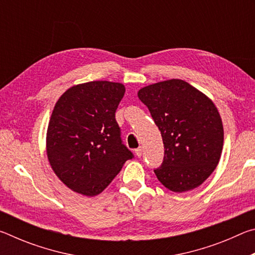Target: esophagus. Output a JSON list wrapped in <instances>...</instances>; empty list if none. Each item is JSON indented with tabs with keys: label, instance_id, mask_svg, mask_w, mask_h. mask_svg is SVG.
Instances as JSON below:
<instances>
[{
	"label": "esophagus",
	"instance_id": "esophagus-1",
	"mask_svg": "<svg viewBox=\"0 0 255 255\" xmlns=\"http://www.w3.org/2000/svg\"><path fill=\"white\" fill-rule=\"evenodd\" d=\"M135 154H136V156L140 157V156H141V154H143V149H141V147H138V148H136V149H135Z\"/></svg>",
	"mask_w": 255,
	"mask_h": 255
}]
</instances>
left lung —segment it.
I'll list each match as a JSON object with an SVG mask.
<instances>
[{
    "instance_id": "8db88e82",
    "label": "left lung",
    "mask_w": 255,
    "mask_h": 255,
    "mask_svg": "<svg viewBox=\"0 0 255 255\" xmlns=\"http://www.w3.org/2000/svg\"><path fill=\"white\" fill-rule=\"evenodd\" d=\"M138 98L161 131L164 157L154 169L164 187L185 192L204 182L221 158L224 129L213 101L182 80L145 86Z\"/></svg>"
}]
</instances>
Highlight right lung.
Here are the masks:
<instances>
[{
	"mask_svg": "<svg viewBox=\"0 0 255 255\" xmlns=\"http://www.w3.org/2000/svg\"><path fill=\"white\" fill-rule=\"evenodd\" d=\"M124 94L123 84L93 81L68 89L56 103L47 130V156L73 191L99 195L133 157L116 120Z\"/></svg>",
	"mask_w": 255,
	"mask_h": 255,
	"instance_id": "add662e5",
	"label": "right lung"
}]
</instances>
